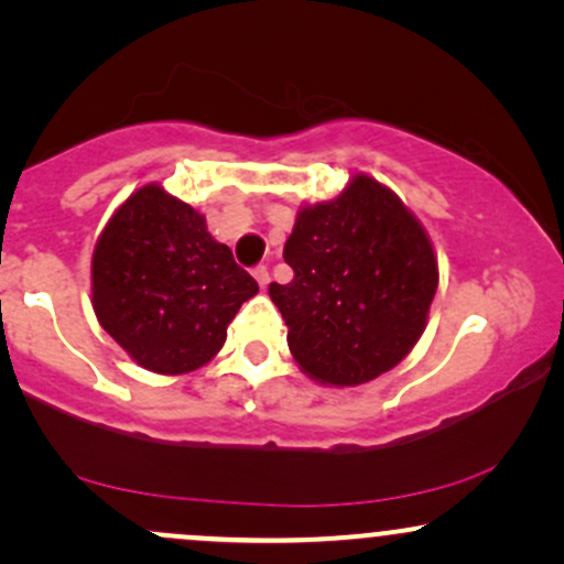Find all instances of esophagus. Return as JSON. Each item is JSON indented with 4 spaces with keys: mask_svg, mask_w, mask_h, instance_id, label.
<instances>
[{
    "mask_svg": "<svg viewBox=\"0 0 564 564\" xmlns=\"http://www.w3.org/2000/svg\"><path fill=\"white\" fill-rule=\"evenodd\" d=\"M251 275L257 278V283H260V286L264 289L270 283V273H268V268H264V264H257L254 270H251Z\"/></svg>",
    "mask_w": 564,
    "mask_h": 564,
    "instance_id": "1",
    "label": "esophagus"
}]
</instances>
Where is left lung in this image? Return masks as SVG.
<instances>
[{"label":"left lung","mask_w":564,"mask_h":564,"mask_svg":"<svg viewBox=\"0 0 564 564\" xmlns=\"http://www.w3.org/2000/svg\"><path fill=\"white\" fill-rule=\"evenodd\" d=\"M283 260L294 278L268 291L310 379L366 384L422 336L437 291L435 251L403 200L368 174H355L334 200L304 206Z\"/></svg>","instance_id":"left-lung-1"}]
</instances>
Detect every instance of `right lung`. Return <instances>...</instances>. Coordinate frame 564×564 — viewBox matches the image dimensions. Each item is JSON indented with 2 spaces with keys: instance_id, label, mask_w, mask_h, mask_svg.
<instances>
[{
  "instance_id": "right-lung-1",
  "label": "right lung",
  "mask_w": 564,
  "mask_h": 564,
  "mask_svg": "<svg viewBox=\"0 0 564 564\" xmlns=\"http://www.w3.org/2000/svg\"><path fill=\"white\" fill-rule=\"evenodd\" d=\"M257 291L204 215L156 183L134 191L95 243L97 321L134 364L166 377L209 364Z\"/></svg>"
}]
</instances>
